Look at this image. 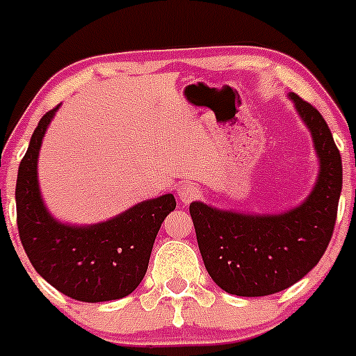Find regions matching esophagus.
Returning a JSON list of instances; mask_svg holds the SVG:
<instances>
[{
	"mask_svg": "<svg viewBox=\"0 0 356 356\" xmlns=\"http://www.w3.org/2000/svg\"><path fill=\"white\" fill-rule=\"evenodd\" d=\"M177 195H179V200L182 201V203H191V201L198 200L201 196V191L200 188L196 184H193V182H182V184L177 186Z\"/></svg>",
	"mask_w": 356,
	"mask_h": 356,
	"instance_id": "esophagus-1",
	"label": "esophagus"
}]
</instances>
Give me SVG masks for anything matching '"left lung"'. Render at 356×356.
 Here are the masks:
<instances>
[{"label":"left lung","mask_w":356,"mask_h":356,"mask_svg":"<svg viewBox=\"0 0 356 356\" xmlns=\"http://www.w3.org/2000/svg\"><path fill=\"white\" fill-rule=\"evenodd\" d=\"M321 160L314 191L281 215H245L195 201L189 207L200 253L210 277L238 296H267L303 279L327 250L337 217L343 167L324 117L289 92Z\"/></svg>","instance_id":"obj_1"}]
</instances>
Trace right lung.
<instances>
[{"mask_svg":"<svg viewBox=\"0 0 356 356\" xmlns=\"http://www.w3.org/2000/svg\"><path fill=\"white\" fill-rule=\"evenodd\" d=\"M56 110L39 120L20 161L15 189L20 241L38 274L65 296L86 303L120 300L145 277L153 243L161 222L175 208V198L163 195L143 201L88 227L55 220L39 193L38 155Z\"/></svg>","mask_w":356,"mask_h":356,"instance_id":"add662e5","label":"right lung"}]
</instances>
